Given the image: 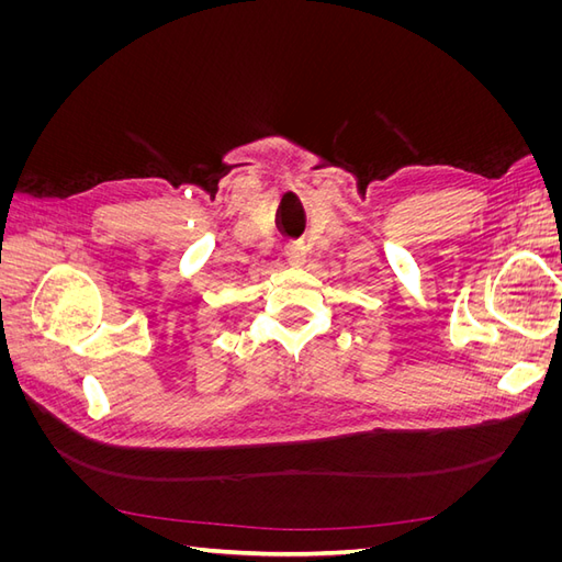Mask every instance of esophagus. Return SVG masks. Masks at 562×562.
I'll return each instance as SVG.
<instances>
[{
    "label": "esophagus",
    "mask_w": 562,
    "mask_h": 562,
    "mask_svg": "<svg viewBox=\"0 0 562 562\" xmlns=\"http://www.w3.org/2000/svg\"><path fill=\"white\" fill-rule=\"evenodd\" d=\"M285 258H288V262H291L293 267H300V265L304 262V250H302V246H297V244L288 246V248H285Z\"/></svg>",
    "instance_id": "esophagus-1"
}]
</instances>
